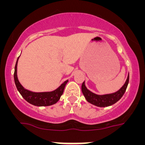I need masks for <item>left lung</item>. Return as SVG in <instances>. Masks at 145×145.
<instances>
[{
	"label": "left lung",
	"instance_id": "obj_1",
	"mask_svg": "<svg viewBox=\"0 0 145 145\" xmlns=\"http://www.w3.org/2000/svg\"><path fill=\"white\" fill-rule=\"evenodd\" d=\"M128 82H129V74H128L126 81L124 83L123 86L121 88V89H119L116 93H112V94L102 95L95 94L90 91L88 89H87V88L85 86V82L82 83L81 90L85 98L88 102L97 106L105 107V106H109L114 105L122 97L126 90Z\"/></svg>",
	"mask_w": 145,
	"mask_h": 145
}]
</instances>
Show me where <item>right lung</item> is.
<instances>
[{
    "mask_svg": "<svg viewBox=\"0 0 145 145\" xmlns=\"http://www.w3.org/2000/svg\"><path fill=\"white\" fill-rule=\"evenodd\" d=\"M19 57L17 58V62H16L15 64V67H14V79L17 90L20 92V93L22 96L23 98L26 101H27L29 103L38 106H50V105L57 103L59 101V99H60V97L62 96V95L63 94L64 88H65L66 84L68 82V80L64 81L58 88L53 90V91L43 92V93H35V92H31L30 90H28L22 86L21 83L18 81V78H17V67Z\"/></svg>",
    "mask_w": 145,
    "mask_h": 145,
    "instance_id": "1",
    "label": "right lung"
}]
</instances>
